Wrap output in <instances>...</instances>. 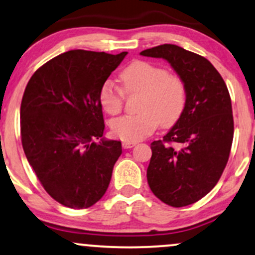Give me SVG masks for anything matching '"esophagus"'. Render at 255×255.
Returning a JSON list of instances; mask_svg holds the SVG:
<instances>
[{
	"label": "esophagus",
	"mask_w": 255,
	"mask_h": 255,
	"mask_svg": "<svg viewBox=\"0 0 255 255\" xmlns=\"http://www.w3.org/2000/svg\"><path fill=\"white\" fill-rule=\"evenodd\" d=\"M135 145V141H124V142H122V147H124V148H131V147H134Z\"/></svg>",
	"instance_id": "1"
}]
</instances>
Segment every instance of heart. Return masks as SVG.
Wrapping results in <instances>:
<instances>
[{
  "label": "heart",
  "instance_id": "1",
  "mask_svg": "<svg viewBox=\"0 0 255 255\" xmlns=\"http://www.w3.org/2000/svg\"><path fill=\"white\" fill-rule=\"evenodd\" d=\"M121 89L106 81L98 93L104 112L118 115L124 108L125 94H140L139 114L113 120L110 129L119 139L140 141L158 128L170 127L182 116L186 104V85L180 76L145 60H135L120 73Z\"/></svg>",
  "mask_w": 255,
  "mask_h": 255
}]
</instances>
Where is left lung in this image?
Masks as SVG:
<instances>
[{
    "mask_svg": "<svg viewBox=\"0 0 255 255\" xmlns=\"http://www.w3.org/2000/svg\"><path fill=\"white\" fill-rule=\"evenodd\" d=\"M167 60L186 85L182 116L151 143L147 182L161 202L179 208L209 194L222 176L231 153L234 120L229 91L209 60L177 45L140 52Z\"/></svg>",
    "mask_w": 255,
    "mask_h": 255,
    "instance_id": "8db88e82",
    "label": "left lung"
}]
</instances>
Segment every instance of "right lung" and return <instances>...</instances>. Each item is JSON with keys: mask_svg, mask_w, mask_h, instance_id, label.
<instances>
[{"mask_svg": "<svg viewBox=\"0 0 255 255\" xmlns=\"http://www.w3.org/2000/svg\"><path fill=\"white\" fill-rule=\"evenodd\" d=\"M126 56L65 52L39 67L24 89V154L46 192L71 209H85L103 197L122 153L120 141L103 137L98 93Z\"/></svg>", "mask_w": 255, "mask_h": 255, "instance_id": "obj_1", "label": "right lung"}]
</instances>
